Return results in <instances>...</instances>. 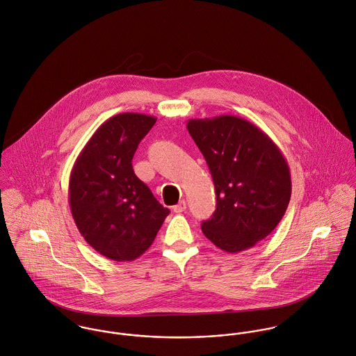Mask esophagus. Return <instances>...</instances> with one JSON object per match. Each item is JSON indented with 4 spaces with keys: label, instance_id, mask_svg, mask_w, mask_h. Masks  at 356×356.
<instances>
[{
    "label": "esophagus",
    "instance_id": "obj_1",
    "mask_svg": "<svg viewBox=\"0 0 356 356\" xmlns=\"http://www.w3.org/2000/svg\"><path fill=\"white\" fill-rule=\"evenodd\" d=\"M187 210V203H186V200H180L176 206H173V211L175 213H183V211H186Z\"/></svg>",
    "mask_w": 356,
    "mask_h": 356
}]
</instances>
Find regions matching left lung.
<instances>
[{"label": "left lung", "mask_w": 356, "mask_h": 356, "mask_svg": "<svg viewBox=\"0 0 356 356\" xmlns=\"http://www.w3.org/2000/svg\"><path fill=\"white\" fill-rule=\"evenodd\" d=\"M187 129L207 162L216 211L202 232L227 252H240L268 236L291 199V173L276 143L236 116L188 120Z\"/></svg>", "instance_id": "left-lung-1"}]
</instances>
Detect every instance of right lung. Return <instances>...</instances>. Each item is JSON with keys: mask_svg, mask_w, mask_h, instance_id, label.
<instances>
[{"mask_svg": "<svg viewBox=\"0 0 356 356\" xmlns=\"http://www.w3.org/2000/svg\"><path fill=\"white\" fill-rule=\"evenodd\" d=\"M156 121L140 113L106 120L71 172L68 200L75 224L95 251L116 262L140 257L169 214L132 169L134 154Z\"/></svg>", "mask_w": 356, "mask_h": 356, "instance_id": "add662e5", "label": "right lung"}]
</instances>
